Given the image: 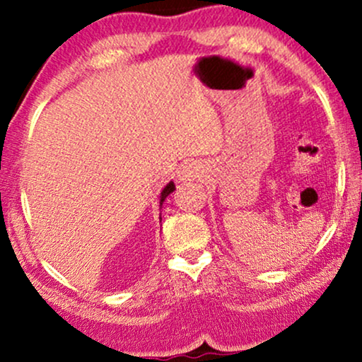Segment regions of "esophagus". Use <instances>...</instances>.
<instances>
[{
  "label": "esophagus",
  "instance_id": "1",
  "mask_svg": "<svg viewBox=\"0 0 362 362\" xmlns=\"http://www.w3.org/2000/svg\"><path fill=\"white\" fill-rule=\"evenodd\" d=\"M189 175H191V173H187V171H182V180H185V177H189Z\"/></svg>",
  "mask_w": 362,
  "mask_h": 362
}]
</instances>
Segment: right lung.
Returning a JSON list of instances; mask_svg holds the SVG:
<instances>
[{
  "label": "right lung",
  "mask_w": 362,
  "mask_h": 362,
  "mask_svg": "<svg viewBox=\"0 0 362 362\" xmlns=\"http://www.w3.org/2000/svg\"><path fill=\"white\" fill-rule=\"evenodd\" d=\"M173 191H175V185H173V182H170V185H168V186L165 187V189H163V192H161V201H160V204H163V201H165L166 197L170 196ZM160 219H161V217H160Z\"/></svg>",
  "instance_id": "obj_1"
}]
</instances>
